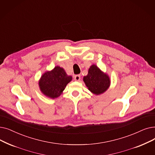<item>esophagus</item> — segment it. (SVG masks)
<instances>
[{
    "mask_svg": "<svg viewBox=\"0 0 155 155\" xmlns=\"http://www.w3.org/2000/svg\"><path fill=\"white\" fill-rule=\"evenodd\" d=\"M74 80H75V81H79L80 80V75H76L74 77Z\"/></svg>",
    "mask_w": 155,
    "mask_h": 155,
    "instance_id": "esophagus-1",
    "label": "esophagus"
}]
</instances>
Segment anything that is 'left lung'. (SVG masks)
Instances as JSON below:
<instances>
[{"instance_id":"1","label":"left lung","mask_w":155,"mask_h":155,"mask_svg":"<svg viewBox=\"0 0 155 155\" xmlns=\"http://www.w3.org/2000/svg\"><path fill=\"white\" fill-rule=\"evenodd\" d=\"M83 79L88 89L96 95L104 93L110 85L109 76L95 64L91 66L88 74Z\"/></svg>"}]
</instances>
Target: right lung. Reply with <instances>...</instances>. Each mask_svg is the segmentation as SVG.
Instances as JSON below:
<instances>
[{
  "label": "right lung",
  "mask_w": 155,
  "mask_h": 155,
  "mask_svg": "<svg viewBox=\"0 0 155 155\" xmlns=\"http://www.w3.org/2000/svg\"><path fill=\"white\" fill-rule=\"evenodd\" d=\"M72 77L66 74L63 68L57 66L51 71L45 72L40 78L38 85L41 92L47 97L54 99L63 93Z\"/></svg>",
  "instance_id": "1"
}]
</instances>
